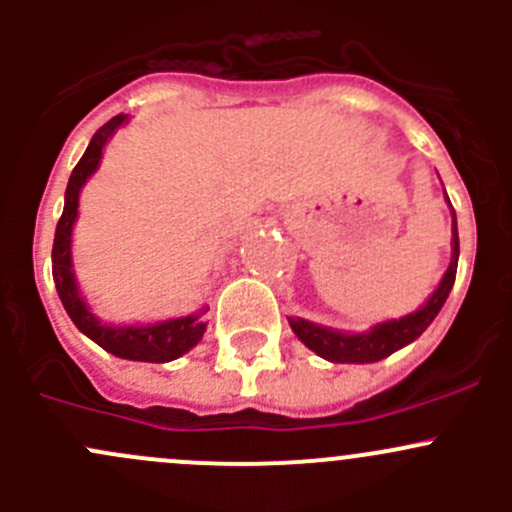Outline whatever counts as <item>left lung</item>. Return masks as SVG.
Segmentation results:
<instances>
[{
  "label": "left lung",
  "mask_w": 512,
  "mask_h": 512,
  "mask_svg": "<svg viewBox=\"0 0 512 512\" xmlns=\"http://www.w3.org/2000/svg\"><path fill=\"white\" fill-rule=\"evenodd\" d=\"M448 205H451V200H448ZM451 218V262H448V270L443 272L438 287L428 294V299L421 307L399 319H384V322L374 324L366 332H342V329L324 327V324H314L302 317H287L289 327L297 334L299 342L307 349H312L317 356H322V359L332 361V364H374V361L386 359V356L416 342L426 332L428 324L436 319V314L441 312L448 294H451L453 282H456L458 252H461V247H458V223L453 208Z\"/></svg>",
  "instance_id": "obj_1"
}]
</instances>
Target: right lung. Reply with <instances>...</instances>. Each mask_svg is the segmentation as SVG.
<instances>
[{
  "label": "right lung",
  "mask_w": 512,
  "mask_h": 512,
  "mask_svg": "<svg viewBox=\"0 0 512 512\" xmlns=\"http://www.w3.org/2000/svg\"><path fill=\"white\" fill-rule=\"evenodd\" d=\"M128 116H116L101 126L91 138L89 148L76 163L74 173H71L69 185H66L64 195V213H61L59 225H56L54 235V250H51V275H54L56 292H59L61 304H64L66 314L71 322L79 327L81 334L96 342L98 347L106 349L108 354L118 356V359L128 361H148V364H165L195 347L203 339L208 322L203 314L208 307L198 309V312L183 314V317L160 319V322L148 324H108L101 322V317L94 314L91 304L81 294L79 282H76L74 272V252H71V242H74V225L79 218V198L81 188L86 180L96 173L101 165L103 148L111 141L113 133L121 126H126Z\"/></svg>",
  "instance_id": "obj_1"
}]
</instances>
